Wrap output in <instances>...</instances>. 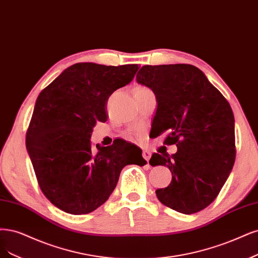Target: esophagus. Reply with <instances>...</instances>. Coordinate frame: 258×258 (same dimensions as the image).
<instances>
[{"instance_id": "obj_1", "label": "esophagus", "mask_w": 258, "mask_h": 258, "mask_svg": "<svg viewBox=\"0 0 258 258\" xmlns=\"http://www.w3.org/2000/svg\"><path fill=\"white\" fill-rule=\"evenodd\" d=\"M142 156H143V158L146 160V161H148L152 154H150V152H148V150H143V154H142Z\"/></svg>"}]
</instances>
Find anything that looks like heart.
<instances>
[{
    "instance_id": "heart-1",
    "label": "heart",
    "mask_w": 258,
    "mask_h": 258,
    "mask_svg": "<svg viewBox=\"0 0 258 258\" xmlns=\"http://www.w3.org/2000/svg\"><path fill=\"white\" fill-rule=\"evenodd\" d=\"M137 88H146V87H137Z\"/></svg>"
}]
</instances>
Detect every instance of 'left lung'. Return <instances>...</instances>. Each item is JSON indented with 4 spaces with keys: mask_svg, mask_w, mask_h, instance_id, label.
I'll return each mask as SVG.
<instances>
[{
    "mask_svg": "<svg viewBox=\"0 0 258 258\" xmlns=\"http://www.w3.org/2000/svg\"><path fill=\"white\" fill-rule=\"evenodd\" d=\"M137 81L156 95L155 136L166 132L164 144L177 146L172 156L154 154L149 160L172 173L171 183L156 191L158 200L184 215L203 210L216 200L235 163L232 108L193 65H145Z\"/></svg>",
    "mask_w": 258,
    "mask_h": 258,
    "instance_id": "left-lung-1",
    "label": "left lung"
}]
</instances>
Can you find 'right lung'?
<instances>
[{
	"label": "right lung",
	"instance_id": "add662e5",
	"mask_svg": "<svg viewBox=\"0 0 258 258\" xmlns=\"http://www.w3.org/2000/svg\"><path fill=\"white\" fill-rule=\"evenodd\" d=\"M139 66L78 63L41 91L26 131V149L42 193L72 215L101 206L128 164L144 165L116 146L91 145L97 121H105V105L114 91L129 84Z\"/></svg>",
	"mask_w": 258,
	"mask_h": 258
}]
</instances>
